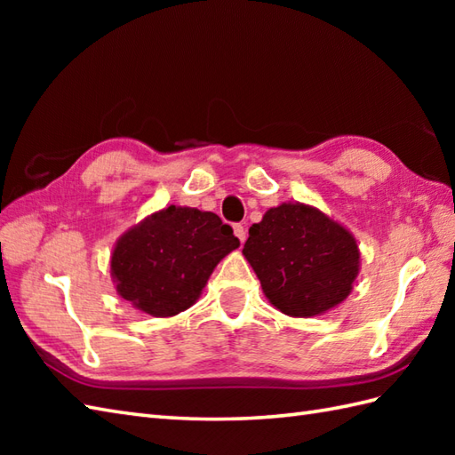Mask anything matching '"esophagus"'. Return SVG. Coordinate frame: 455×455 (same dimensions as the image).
Listing matches in <instances>:
<instances>
[{
  "label": "esophagus",
  "instance_id": "34e87169",
  "mask_svg": "<svg viewBox=\"0 0 455 455\" xmlns=\"http://www.w3.org/2000/svg\"><path fill=\"white\" fill-rule=\"evenodd\" d=\"M233 230H235V236L240 240V243H244V240H246V228L243 225H235Z\"/></svg>",
  "mask_w": 455,
  "mask_h": 455
}]
</instances>
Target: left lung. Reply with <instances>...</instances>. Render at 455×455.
<instances>
[{"label": "left lung", "mask_w": 455, "mask_h": 455, "mask_svg": "<svg viewBox=\"0 0 455 455\" xmlns=\"http://www.w3.org/2000/svg\"><path fill=\"white\" fill-rule=\"evenodd\" d=\"M243 254L262 291L289 316H318L350 295L360 274L354 235L321 209L282 203L250 227Z\"/></svg>", "instance_id": "1"}]
</instances>
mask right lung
Masks as SVG:
<instances>
[{"label": "right lung", "mask_w": 455, "mask_h": 455, "mask_svg": "<svg viewBox=\"0 0 455 455\" xmlns=\"http://www.w3.org/2000/svg\"><path fill=\"white\" fill-rule=\"evenodd\" d=\"M240 246L215 212L170 205L123 233L111 254L117 293L150 316H173L197 301L212 269Z\"/></svg>", "instance_id": "1"}]
</instances>
